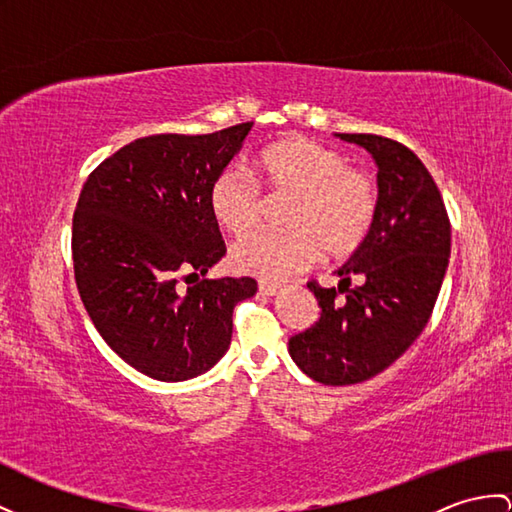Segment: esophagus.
Returning a JSON list of instances; mask_svg holds the SVG:
<instances>
[{"mask_svg": "<svg viewBox=\"0 0 512 512\" xmlns=\"http://www.w3.org/2000/svg\"><path fill=\"white\" fill-rule=\"evenodd\" d=\"M282 289L278 284H260L258 286V293L260 295H267V297H273V295H278Z\"/></svg>", "mask_w": 512, "mask_h": 512, "instance_id": "1", "label": "esophagus"}]
</instances>
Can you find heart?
I'll return each mask as SVG.
<instances>
[{"instance_id": "1", "label": "heart", "mask_w": 512, "mask_h": 512, "mask_svg": "<svg viewBox=\"0 0 512 512\" xmlns=\"http://www.w3.org/2000/svg\"><path fill=\"white\" fill-rule=\"evenodd\" d=\"M254 176L273 191L295 195L286 215L289 232H256L232 247V267L263 280H284L328 256L350 254L367 239L378 215V189L343 154L304 136L269 145L254 162ZM208 206L223 230L239 236L260 217L258 184L239 169H226L210 184Z\"/></svg>"}]
</instances>
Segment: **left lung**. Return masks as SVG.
Returning a JSON list of instances; mask_svg holds the SVG:
<instances>
[{
	"label": "left lung",
	"mask_w": 512,
	"mask_h": 512,
	"mask_svg": "<svg viewBox=\"0 0 512 512\" xmlns=\"http://www.w3.org/2000/svg\"><path fill=\"white\" fill-rule=\"evenodd\" d=\"M334 136L376 160L378 215L367 239L334 271L339 289L308 282L321 315L291 336L289 354L308 378L345 386L378 376L426 328L450 260L452 228L432 176L408 147L376 134Z\"/></svg>",
	"instance_id": "obj_1"
}]
</instances>
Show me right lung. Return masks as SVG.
<instances>
[{"mask_svg":"<svg viewBox=\"0 0 512 512\" xmlns=\"http://www.w3.org/2000/svg\"><path fill=\"white\" fill-rule=\"evenodd\" d=\"M254 123L213 134H156L106 158L73 215V271L82 304L110 350L160 382L213 369L232 341V310L252 278L208 280L226 254L210 184ZM184 275L186 290L179 286Z\"/></svg>","mask_w":512,"mask_h":512,"instance_id":"add662e5","label":"right lung"}]
</instances>
